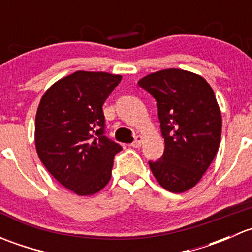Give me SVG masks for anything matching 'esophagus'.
Here are the masks:
<instances>
[{
  "label": "esophagus",
  "mask_w": 252,
  "mask_h": 252,
  "mask_svg": "<svg viewBox=\"0 0 252 252\" xmlns=\"http://www.w3.org/2000/svg\"><path fill=\"white\" fill-rule=\"evenodd\" d=\"M141 144H142V136L141 135H138L135 138V140L131 142V146L135 147V149H136V147H140Z\"/></svg>",
  "instance_id": "1"
}]
</instances>
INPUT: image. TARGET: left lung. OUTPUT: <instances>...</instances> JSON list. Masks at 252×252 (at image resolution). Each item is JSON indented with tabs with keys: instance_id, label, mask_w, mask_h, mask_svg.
Masks as SVG:
<instances>
[{
	"instance_id": "1",
	"label": "left lung",
	"mask_w": 252,
	"mask_h": 252,
	"mask_svg": "<svg viewBox=\"0 0 252 252\" xmlns=\"http://www.w3.org/2000/svg\"><path fill=\"white\" fill-rule=\"evenodd\" d=\"M156 100L164 152L149 161L162 188L183 192L199 183L218 151L222 117L207 81L188 70H159L138 81Z\"/></svg>"
}]
</instances>
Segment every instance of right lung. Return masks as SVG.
<instances>
[{"label": "right lung", "instance_id": "add662e5", "mask_svg": "<svg viewBox=\"0 0 252 252\" xmlns=\"http://www.w3.org/2000/svg\"><path fill=\"white\" fill-rule=\"evenodd\" d=\"M121 75L78 72L53 84L40 101L35 146L57 182L77 195L100 191L110 182L122 146L105 135L102 106Z\"/></svg>", "mask_w": 252, "mask_h": 252}]
</instances>
